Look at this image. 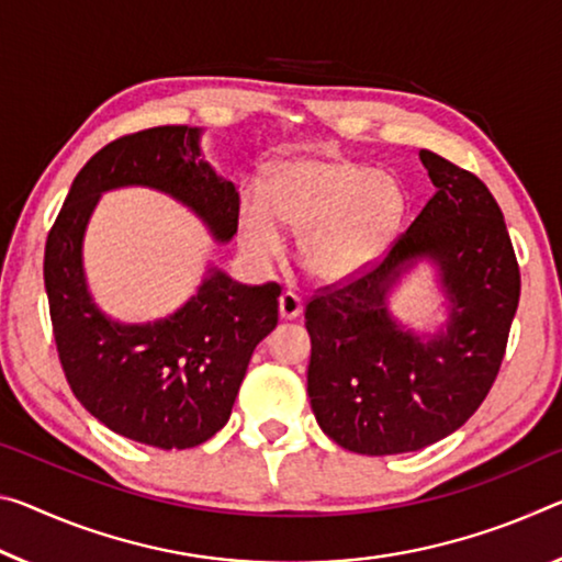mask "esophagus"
<instances>
[{"instance_id": "34e87169", "label": "esophagus", "mask_w": 562, "mask_h": 562, "mask_svg": "<svg viewBox=\"0 0 562 562\" xmlns=\"http://www.w3.org/2000/svg\"><path fill=\"white\" fill-rule=\"evenodd\" d=\"M278 310H280V317H282V319H295V317H300V313H302V300H300L297 292H292V290L282 292L280 302H278Z\"/></svg>"}]
</instances>
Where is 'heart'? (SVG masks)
Listing matches in <instances>:
<instances>
[{
	"instance_id": "1",
	"label": "heart",
	"mask_w": 562,
	"mask_h": 562,
	"mask_svg": "<svg viewBox=\"0 0 562 562\" xmlns=\"http://www.w3.org/2000/svg\"><path fill=\"white\" fill-rule=\"evenodd\" d=\"M262 192L265 202L252 192L239 200V245L255 260H274L282 249L272 222L278 220L300 233V262L323 282H345L370 270L395 243L407 215L403 182L352 159H290L267 172Z\"/></svg>"
}]
</instances>
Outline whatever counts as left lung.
Instances as JSON below:
<instances>
[{"label": "left lung", "mask_w": 562, "mask_h": 562, "mask_svg": "<svg viewBox=\"0 0 562 562\" xmlns=\"http://www.w3.org/2000/svg\"><path fill=\"white\" fill-rule=\"evenodd\" d=\"M438 192L393 247L358 278L307 302V395L317 425L360 456H397L448 438L475 413L501 370L520 300V267L503 212L473 172L420 149ZM439 267L446 329L420 338L386 310L419 261Z\"/></svg>", "instance_id": "8db88e82"}]
</instances>
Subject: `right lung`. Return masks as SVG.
<instances>
[{
  "label": "right lung",
  "mask_w": 562,
  "mask_h": 562,
  "mask_svg": "<svg viewBox=\"0 0 562 562\" xmlns=\"http://www.w3.org/2000/svg\"><path fill=\"white\" fill-rule=\"evenodd\" d=\"M130 184L180 200L217 243L237 233L239 194L200 159L198 127L167 124L110 142L79 169L47 235L52 333L69 387L97 420L159 450L194 448L229 420L257 342L278 325L280 284L249 288L210 270L175 315L114 323L87 290L82 239L100 194Z\"/></svg>",
  "instance_id": "right-lung-1"
}]
</instances>
